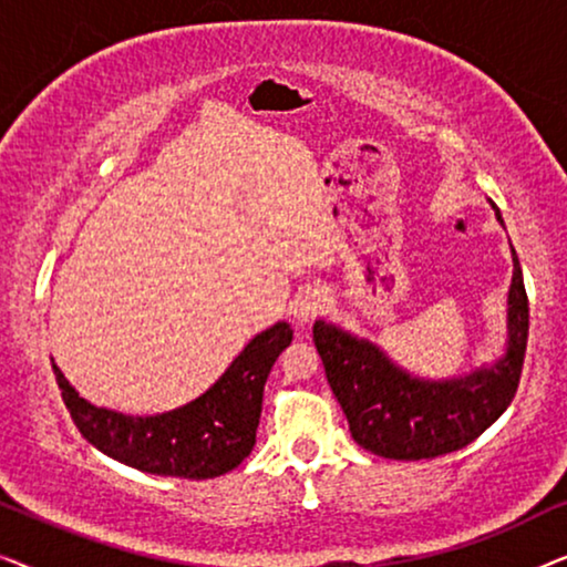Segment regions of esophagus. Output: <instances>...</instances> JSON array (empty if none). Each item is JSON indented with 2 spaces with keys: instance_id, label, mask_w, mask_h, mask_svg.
Instances as JSON below:
<instances>
[{
  "instance_id": "1",
  "label": "esophagus",
  "mask_w": 567,
  "mask_h": 567,
  "mask_svg": "<svg viewBox=\"0 0 567 567\" xmlns=\"http://www.w3.org/2000/svg\"><path fill=\"white\" fill-rule=\"evenodd\" d=\"M324 293L320 289H307L305 293H299V299L293 301V317L299 322H312L317 315H322L324 309Z\"/></svg>"
}]
</instances>
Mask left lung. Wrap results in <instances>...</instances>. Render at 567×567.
<instances>
[{"label": "left lung", "instance_id": "1", "mask_svg": "<svg viewBox=\"0 0 567 567\" xmlns=\"http://www.w3.org/2000/svg\"><path fill=\"white\" fill-rule=\"evenodd\" d=\"M495 216L503 224L498 208ZM511 252L506 355L472 374L441 382L417 379L369 340L324 320L315 322L317 353L355 444L384 460H433L472 444L498 421L518 390L529 338V299L514 247Z\"/></svg>", "mask_w": 567, "mask_h": 567}]
</instances>
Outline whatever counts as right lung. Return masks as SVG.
I'll list each match as a JSON object with an SVG mask.
<instances>
[{
    "label": "right lung",
    "instance_id": "right-lung-1",
    "mask_svg": "<svg viewBox=\"0 0 567 567\" xmlns=\"http://www.w3.org/2000/svg\"><path fill=\"white\" fill-rule=\"evenodd\" d=\"M291 338V324L276 322L245 346L212 390L146 417L90 405L56 363L53 374L74 425L100 452L150 475L208 480L235 470L252 452L266 379Z\"/></svg>",
    "mask_w": 567,
    "mask_h": 567
}]
</instances>
